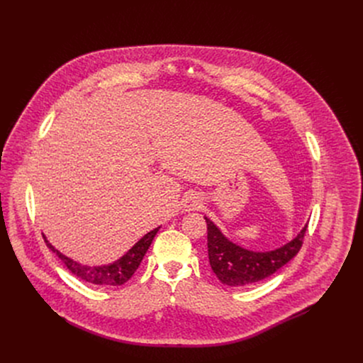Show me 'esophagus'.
Segmentation results:
<instances>
[{
    "label": "esophagus",
    "mask_w": 363,
    "mask_h": 363,
    "mask_svg": "<svg viewBox=\"0 0 363 363\" xmlns=\"http://www.w3.org/2000/svg\"><path fill=\"white\" fill-rule=\"evenodd\" d=\"M184 206H185L186 211H195V210H199V208H201V206H202V201L199 199L198 195L191 194L189 196H186Z\"/></svg>",
    "instance_id": "obj_1"
}]
</instances>
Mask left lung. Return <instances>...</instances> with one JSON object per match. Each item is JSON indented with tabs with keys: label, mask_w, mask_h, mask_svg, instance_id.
I'll return each instance as SVG.
<instances>
[{
	"label": "left lung",
	"mask_w": 363,
	"mask_h": 363,
	"mask_svg": "<svg viewBox=\"0 0 363 363\" xmlns=\"http://www.w3.org/2000/svg\"><path fill=\"white\" fill-rule=\"evenodd\" d=\"M203 218L206 221V231H208V258L211 269L223 284L231 287L250 286L274 274L298 252L307 230V224H304L293 240L279 248L252 251L233 242L208 217Z\"/></svg>",
	"instance_id": "8db88e82"
}]
</instances>
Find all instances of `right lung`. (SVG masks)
I'll return each instance as SVG.
<instances>
[{
    "label": "right lung",
    "mask_w": 363,
    "mask_h": 363,
    "mask_svg": "<svg viewBox=\"0 0 363 363\" xmlns=\"http://www.w3.org/2000/svg\"><path fill=\"white\" fill-rule=\"evenodd\" d=\"M161 227L155 228L145 234L130 250H128L121 258L115 260L109 264H101V266H84L79 262H74L73 258L65 255L60 252L53 244H51L47 237L43 234V238L47 244V247L56 252V255L66 264V267L79 279L96 284V286H105V287H113V286H122L125 284L136 272L140 262L143 260V255L146 254L147 248L152 244L153 237L157 235Z\"/></svg>",
    "instance_id": "right-lung-1"
}]
</instances>
